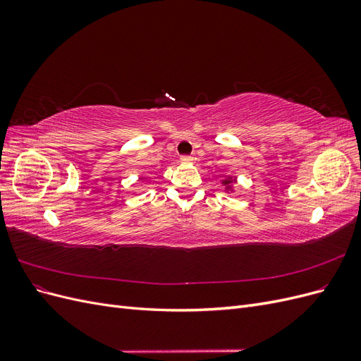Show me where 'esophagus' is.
I'll list each match as a JSON object with an SVG mask.
<instances>
[{"instance_id": "34e87169", "label": "esophagus", "mask_w": 361, "mask_h": 361, "mask_svg": "<svg viewBox=\"0 0 361 361\" xmlns=\"http://www.w3.org/2000/svg\"><path fill=\"white\" fill-rule=\"evenodd\" d=\"M195 159H197V158H195L194 155H183V157H180V161L185 162V164H194Z\"/></svg>"}]
</instances>
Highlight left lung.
I'll use <instances>...</instances> for the list:
<instances>
[{
    "label": "left lung",
    "mask_w": 361,
    "mask_h": 361,
    "mask_svg": "<svg viewBox=\"0 0 361 361\" xmlns=\"http://www.w3.org/2000/svg\"><path fill=\"white\" fill-rule=\"evenodd\" d=\"M223 183H224V185H228V183H232V179H226V180H223Z\"/></svg>",
    "instance_id": "8db88e82"
}]
</instances>
